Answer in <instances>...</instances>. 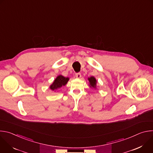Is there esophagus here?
<instances>
[{
	"instance_id": "obj_1",
	"label": "esophagus",
	"mask_w": 153,
	"mask_h": 153,
	"mask_svg": "<svg viewBox=\"0 0 153 153\" xmlns=\"http://www.w3.org/2000/svg\"><path fill=\"white\" fill-rule=\"evenodd\" d=\"M76 77H77V78H80L81 77V74H80V73H76Z\"/></svg>"
}]
</instances>
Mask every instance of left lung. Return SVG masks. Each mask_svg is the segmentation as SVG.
<instances>
[{
	"label": "left lung",
	"mask_w": 153,
	"mask_h": 153,
	"mask_svg": "<svg viewBox=\"0 0 153 153\" xmlns=\"http://www.w3.org/2000/svg\"><path fill=\"white\" fill-rule=\"evenodd\" d=\"M88 80L90 82L91 86L93 87V88H96V80L94 77H91L88 78Z\"/></svg>",
	"instance_id": "8db88e82"
}]
</instances>
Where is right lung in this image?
<instances>
[{
    "instance_id": "obj_1",
    "label": "right lung",
    "mask_w": 153,
    "mask_h": 153,
    "mask_svg": "<svg viewBox=\"0 0 153 153\" xmlns=\"http://www.w3.org/2000/svg\"><path fill=\"white\" fill-rule=\"evenodd\" d=\"M69 80L68 77H65L61 75L57 76V77L54 80L53 83L50 86V88L52 90H57L62 86H64L67 84Z\"/></svg>"
}]
</instances>
